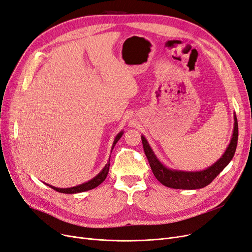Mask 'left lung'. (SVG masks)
Segmentation results:
<instances>
[{
	"instance_id": "left-lung-1",
	"label": "left lung",
	"mask_w": 252,
	"mask_h": 252,
	"mask_svg": "<svg viewBox=\"0 0 252 252\" xmlns=\"http://www.w3.org/2000/svg\"><path fill=\"white\" fill-rule=\"evenodd\" d=\"M238 120L235 115L234 134H232L231 141L227 147L226 152L222 156V158H220V160H218L215 164L211 166L210 168L197 172H186L167 169L166 167L163 166L161 162L157 159V157L153 153L150 144L147 143L146 139L143 136H141V140L148 163H150L153 173L155 174L158 181L164 186H166V187L169 188L193 190L206 187V186L211 184L214 181V179L225 168L226 165L231 161L232 158H234L238 144Z\"/></svg>"
}]
</instances>
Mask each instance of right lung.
Masks as SVG:
<instances>
[{"label":"right lung","mask_w":252,"mask_h":252,"mask_svg":"<svg viewBox=\"0 0 252 252\" xmlns=\"http://www.w3.org/2000/svg\"><path fill=\"white\" fill-rule=\"evenodd\" d=\"M123 136V132H120L114 140L113 146H112V150H113L115 144L117 143V141L120 139V137ZM109 167H110V160L108 162V164L105 166V168L100 171L99 174H97L94 179H92L91 181L85 183V184H82L77 186V187H72V188H66V189H59V188H55L53 186H50V187L56 191H58L60 193H65V194H73V193H80V192H84V191H88L91 189H94L95 187H97L98 185H100L102 182H104L107 178L108 172H109Z\"/></svg>","instance_id":"obj_1"}]
</instances>
